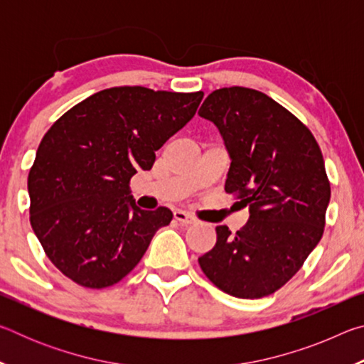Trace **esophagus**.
<instances>
[{
  "label": "esophagus",
  "mask_w": 364,
  "mask_h": 364,
  "mask_svg": "<svg viewBox=\"0 0 364 364\" xmlns=\"http://www.w3.org/2000/svg\"><path fill=\"white\" fill-rule=\"evenodd\" d=\"M173 217H175L176 221H180L181 225H193L194 221H196V218L193 217V215H189L188 212H184V210H175L173 212Z\"/></svg>",
  "instance_id": "esophagus-1"
}]
</instances>
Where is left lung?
Wrapping results in <instances>:
<instances>
[{"mask_svg":"<svg viewBox=\"0 0 364 364\" xmlns=\"http://www.w3.org/2000/svg\"><path fill=\"white\" fill-rule=\"evenodd\" d=\"M199 115L213 122L231 156L225 191L249 207L250 218L199 258L220 291L262 299L281 289L316 247L326 225L331 183L311 132L262 91H212Z\"/></svg>","mask_w":364,"mask_h":364,"instance_id":"obj_1","label":"left lung"}]
</instances>
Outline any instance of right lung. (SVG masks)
I'll list each match as a JSON object with an SVG mask.
<instances>
[{
  "instance_id": "1",
  "label": "right lung",
  "mask_w": 364,
  "mask_h": 364,
  "mask_svg": "<svg viewBox=\"0 0 364 364\" xmlns=\"http://www.w3.org/2000/svg\"><path fill=\"white\" fill-rule=\"evenodd\" d=\"M202 97L114 86L53 123L28 173L30 225L64 276L104 289L139 263L173 213L138 208L130 180L152 168L156 151L193 119Z\"/></svg>"
}]
</instances>
